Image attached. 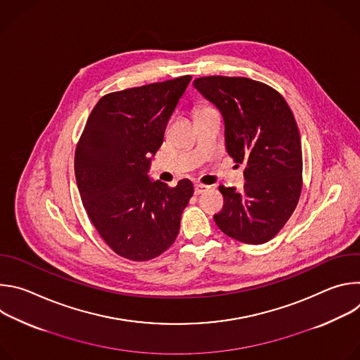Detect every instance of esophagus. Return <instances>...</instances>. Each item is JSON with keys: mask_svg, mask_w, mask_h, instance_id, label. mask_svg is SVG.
<instances>
[{"mask_svg": "<svg viewBox=\"0 0 360 360\" xmlns=\"http://www.w3.org/2000/svg\"><path fill=\"white\" fill-rule=\"evenodd\" d=\"M210 188H211V186H208V185L196 184V185H195V193H196V195H200V193H203V192H207Z\"/></svg>", "mask_w": 360, "mask_h": 360, "instance_id": "esophagus-1", "label": "esophagus"}]
</instances>
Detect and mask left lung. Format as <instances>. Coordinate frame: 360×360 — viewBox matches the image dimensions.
<instances>
[{
  "instance_id": "8db88e82",
  "label": "left lung",
  "mask_w": 360,
  "mask_h": 360,
  "mask_svg": "<svg viewBox=\"0 0 360 360\" xmlns=\"http://www.w3.org/2000/svg\"><path fill=\"white\" fill-rule=\"evenodd\" d=\"M193 86L221 111L225 143L245 165V185L219 186L224 208L214 215L228 236L250 245L271 240L293 214L302 191V145L285 98L243 77H202Z\"/></svg>"
}]
</instances>
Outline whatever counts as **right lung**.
<instances>
[{
	"instance_id": "obj_1",
	"label": "right lung",
	"mask_w": 360,
	"mask_h": 360,
	"mask_svg": "<svg viewBox=\"0 0 360 360\" xmlns=\"http://www.w3.org/2000/svg\"><path fill=\"white\" fill-rule=\"evenodd\" d=\"M191 75L111 92L94 107L75 149V178L84 208L105 243L143 262L176 239L193 195L189 179L171 188L148 169Z\"/></svg>"
}]
</instances>
